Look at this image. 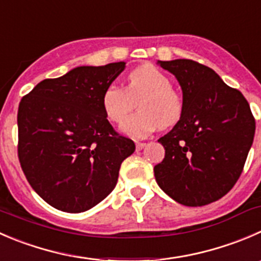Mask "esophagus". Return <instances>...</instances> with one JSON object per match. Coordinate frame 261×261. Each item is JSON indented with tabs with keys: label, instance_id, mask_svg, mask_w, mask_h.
<instances>
[{
	"label": "esophagus",
	"instance_id": "1",
	"mask_svg": "<svg viewBox=\"0 0 261 261\" xmlns=\"http://www.w3.org/2000/svg\"><path fill=\"white\" fill-rule=\"evenodd\" d=\"M146 146V143H136V149H138V150H141V149H144Z\"/></svg>",
	"mask_w": 261,
	"mask_h": 261
}]
</instances>
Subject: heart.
Returning a JSON list of instances; mask_svg holds the SVG:
<instances>
[{
	"mask_svg": "<svg viewBox=\"0 0 261 261\" xmlns=\"http://www.w3.org/2000/svg\"><path fill=\"white\" fill-rule=\"evenodd\" d=\"M171 80L153 65H143L133 70L126 77V88L108 85L102 95V108L111 122L120 123L138 102L139 112L121 125V131L128 136L143 139L158 127L176 125L184 113L181 94L171 88Z\"/></svg>",
	"mask_w": 261,
	"mask_h": 261,
	"instance_id": "b5f03b06",
	"label": "heart"
}]
</instances>
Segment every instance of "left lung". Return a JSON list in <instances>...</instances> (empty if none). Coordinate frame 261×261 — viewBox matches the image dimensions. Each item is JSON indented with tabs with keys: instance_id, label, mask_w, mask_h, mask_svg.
Returning a JSON list of instances; mask_svg holds the SVG:
<instances>
[{
	"instance_id": "left-lung-1",
	"label": "left lung",
	"mask_w": 261,
	"mask_h": 261,
	"mask_svg": "<svg viewBox=\"0 0 261 261\" xmlns=\"http://www.w3.org/2000/svg\"><path fill=\"white\" fill-rule=\"evenodd\" d=\"M156 63L178 82L184 113L158 140L166 155L154 167L155 181L182 205H206L224 196L244 169L255 135L251 110L211 67L185 58Z\"/></svg>"
}]
</instances>
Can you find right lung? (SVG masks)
Masks as SVG:
<instances>
[{
	"label": "right lung",
	"instance_id": "add662e5",
	"mask_svg": "<svg viewBox=\"0 0 261 261\" xmlns=\"http://www.w3.org/2000/svg\"><path fill=\"white\" fill-rule=\"evenodd\" d=\"M125 67L123 61L75 67L40 82L20 102V164L33 190L58 211L82 213L100 203L135 151L102 108L103 92Z\"/></svg>",
	"mask_w": 261,
	"mask_h": 261
}]
</instances>
